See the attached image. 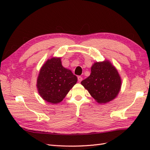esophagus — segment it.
I'll list each match as a JSON object with an SVG mask.
<instances>
[{
	"label": "esophagus",
	"instance_id": "obj_1",
	"mask_svg": "<svg viewBox=\"0 0 150 150\" xmlns=\"http://www.w3.org/2000/svg\"><path fill=\"white\" fill-rule=\"evenodd\" d=\"M78 81L79 83H81V81L83 80V78L81 76H78Z\"/></svg>",
	"mask_w": 150,
	"mask_h": 150
}]
</instances>
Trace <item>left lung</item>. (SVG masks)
Masks as SVG:
<instances>
[{
  "mask_svg": "<svg viewBox=\"0 0 150 150\" xmlns=\"http://www.w3.org/2000/svg\"><path fill=\"white\" fill-rule=\"evenodd\" d=\"M91 72L81 81L96 102L105 104L118 95L121 88V79L116 68L108 60L96 62L91 66Z\"/></svg>",
  "mask_w": 150,
  "mask_h": 150,
  "instance_id": "8db88e82",
  "label": "left lung"
}]
</instances>
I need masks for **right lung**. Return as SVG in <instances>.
I'll return each mask as SVG.
<instances>
[{"label": "right lung", "mask_w": 150, "mask_h": 150, "mask_svg": "<svg viewBox=\"0 0 150 150\" xmlns=\"http://www.w3.org/2000/svg\"><path fill=\"white\" fill-rule=\"evenodd\" d=\"M77 81L72 71L62 66L61 57H53L40 68L36 86L44 101L55 104L63 100Z\"/></svg>", "instance_id": "right-lung-1"}]
</instances>
